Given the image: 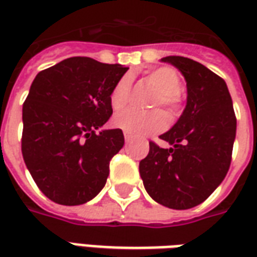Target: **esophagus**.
Returning <instances> with one entry per match:
<instances>
[{"instance_id":"obj_1","label":"esophagus","mask_w":257,"mask_h":257,"mask_svg":"<svg viewBox=\"0 0 257 257\" xmlns=\"http://www.w3.org/2000/svg\"><path fill=\"white\" fill-rule=\"evenodd\" d=\"M123 138H125V142H126V143L134 139V136H132L131 134H128V132H123Z\"/></svg>"}]
</instances>
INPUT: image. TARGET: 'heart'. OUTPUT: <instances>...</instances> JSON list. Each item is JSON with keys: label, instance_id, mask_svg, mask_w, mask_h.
I'll return each mask as SVG.
<instances>
[{"label": "heart", "instance_id": "1", "mask_svg": "<svg viewBox=\"0 0 257 257\" xmlns=\"http://www.w3.org/2000/svg\"><path fill=\"white\" fill-rule=\"evenodd\" d=\"M146 79L158 90V93L153 100V106H162L167 110L169 117H176L180 111L179 92L182 88V79L178 71L172 67H158L149 71ZM129 93H131V82L126 77H123L114 85L110 93V103L112 108L121 110L126 106ZM167 115L161 110L139 111L135 108H128L118 112L112 118V125L115 128L135 136H146V135L160 132L167 126Z\"/></svg>", "mask_w": 257, "mask_h": 257}]
</instances>
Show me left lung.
<instances>
[{
    "mask_svg": "<svg viewBox=\"0 0 257 257\" xmlns=\"http://www.w3.org/2000/svg\"><path fill=\"white\" fill-rule=\"evenodd\" d=\"M187 82V104L178 122L160 138L172 147L150 142L139 164L146 191L171 209H190L213 193L226 178L237 119L224 79L204 64L183 56H167Z\"/></svg>",
    "mask_w": 257,
    "mask_h": 257,
    "instance_id": "8db88e82",
    "label": "left lung"
}]
</instances>
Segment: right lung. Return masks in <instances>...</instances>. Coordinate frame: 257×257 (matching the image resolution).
<instances>
[{"mask_svg": "<svg viewBox=\"0 0 257 257\" xmlns=\"http://www.w3.org/2000/svg\"><path fill=\"white\" fill-rule=\"evenodd\" d=\"M121 64L68 58L37 74L23 103L22 154L38 189L60 205H81L106 184L121 129L97 132L111 117Z\"/></svg>", "mask_w": 257, "mask_h": 257, "instance_id": "right-lung-1", "label": "right lung"}]
</instances>
